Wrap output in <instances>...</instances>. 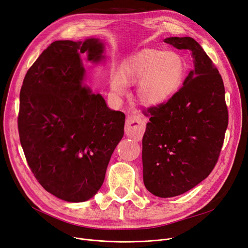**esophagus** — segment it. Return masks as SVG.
Masks as SVG:
<instances>
[{
  "mask_svg": "<svg viewBox=\"0 0 248 248\" xmlns=\"http://www.w3.org/2000/svg\"><path fill=\"white\" fill-rule=\"evenodd\" d=\"M145 131V118L139 113L128 116L125 121L124 132L126 136L134 139L141 138Z\"/></svg>",
  "mask_w": 248,
  "mask_h": 248,
  "instance_id": "esophagus-1",
  "label": "esophagus"
}]
</instances>
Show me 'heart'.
<instances>
[{"mask_svg": "<svg viewBox=\"0 0 248 248\" xmlns=\"http://www.w3.org/2000/svg\"><path fill=\"white\" fill-rule=\"evenodd\" d=\"M186 62L175 52L145 47L127 57L110 79L116 95L126 92L127 84L136 83L137 98L145 106L167 102L181 87L186 76Z\"/></svg>", "mask_w": 248, "mask_h": 248, "instance_id": "obj_1", "label": "heart"}]
</instances>
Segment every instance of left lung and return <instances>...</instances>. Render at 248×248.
<instances>
[{"label": "left lung", "mask_w": 248, "mask_h": 248, "mask_svg": "<svg viewBox=\"0 0 248 248\" xmlns=\"http://www.w3.org/2000/svg\"><path fill=\"white\" fill-rule=\"evenodd\" d=\"M164 42L191 52L193 69L166 102L150 107L143 137V179L160 198L182 195L207 178L216 165L228 126L221 75L191 37Z\"/></svg>", "instance_id": "left-lung-1"}]
</instances>
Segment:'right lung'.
Instances as JSON below:
<instances>
[{"label": "right lung", "instance_id": "right-lung-1", "mask_svg": "<svg viewBox=\"0 0 248 248\" xmlns=\"http://www.w3.org/2000/svg\"><path fill=\"white\" fill-rule=\"evenodd\" d=\"M103 52L99 38L52 42L27 71L20 91L18 130L27 163L42 187L66 202L96 195L124 137V113L108 108L84 84L80 56L87 53L97 63Z\"/></svg>", "mask_w": 248, "mask_h": 248}]
</instances>
